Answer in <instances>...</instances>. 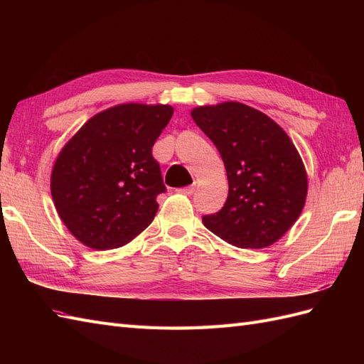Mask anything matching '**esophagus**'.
<instances>
[{
	"mask_svg": "<svg viewBox=\"0 0 364 364\" xmlns=\"http://www.w3.org/2000/svg\"><path fill=\"white\" fill-rule=\"evenodd\" d=\"M194 190H196V186H194V185H190V186H183V188H179V190H176V191H178L179 194L191 196V194L194 193Z\"/></svg>",
	"mask_w": 364,
	"mask_h": 364,
	"instance_id": "esophagus-1",
	"label": "esophagus"
}]
</instances>
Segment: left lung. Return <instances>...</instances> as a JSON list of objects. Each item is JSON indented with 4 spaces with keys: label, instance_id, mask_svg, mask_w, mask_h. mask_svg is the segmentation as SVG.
<instances>
[{
    "label": "left lung",
    "instance_id": "left-lung-1",
    "mask_svg": "<svg viewBox=\"0 0 364 364\" xmlns=\"http://www.w3.org/2000/svg\"><path fill=\"white\" fill-rule=\"evenodd\" d=\"M194 123L214 142L225 162V206L203 225L240 249L272 246L299 218L308 179L299 151L284 129L238 102L197 106Z\"/></svg>",
    "mask_w": 364,
    "mask_h": 364
}]
</instances>
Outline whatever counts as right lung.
<instances>
[{"label":"right lung","mask_w":364,"mask_h":364,"mask_svg":"<svg viewBox=\"0 0 364 364\" xmlns=\"http://www.w3.org/2000/svg\"><path fill=\"white\" fill-rule=\"evenodd\" d=\"M171 115L168 105H117L87 119L63 146L53 165L51 197L82 245L121 247L153 222L165 185L151 149Z\"/></svg>","instance_id":"right-lung-1"}]
</instances>
